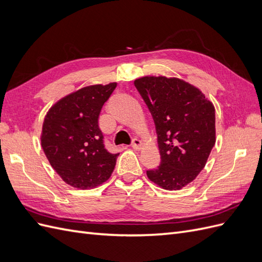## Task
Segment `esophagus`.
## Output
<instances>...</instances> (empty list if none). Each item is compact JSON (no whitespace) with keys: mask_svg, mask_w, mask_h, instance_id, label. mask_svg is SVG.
<instances>
[{"mask_svg":"<svg viewBox=\"0 0 262 262\" xmlns=\"http://www.w3.org/2000/svg\"><path fill=\"white\" fill-rule=\"evenodd\" d=\"M131 145L134 149H140L142 147V142L139 139H133Z\"/></svg>","mask_w":262,"mask_h":262,"instance_id":"esophagus-1","label":"esophagus"}]
</instances>
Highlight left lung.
I'll return each mask as SVG.
<instances>
[{"instance_id": "1", "label": "left lung", "mask_w": 262, "mask_h": 262, "mask_svg": "<svg viewBox=\"0 0 262 262\" xmlns=\"http://www.w3.org/2000/svg\"><path fill=\"white\" fill-rule=\"evenodd\" d=\"M134 85L153 117L161 153L160 166L146 175L163 189L179 190L207 164L215 144V109L180 78L144 76Z\"/></svg>"}]
</instances>
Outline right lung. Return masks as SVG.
Returning <instances> with one entry per match:
<instances>
[{
	"label": "right lung",
	"instance_id": "1",
	"mask_svg": "<svg viewBox=\"0 0 262 262\" xmlns=\"http://www.w3.org/2000/svg\"><path fill=\"white\" fill-rule=\"evenodd\" d=\"M117 83L92 85L63 97L47 113L41 146L68 185L92 189L109 179L119 154L108 152L98 117Z\"/></svg>",
	"mask_w": 262,
	"mask_h": 262
}]
</instances>
